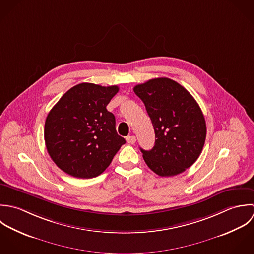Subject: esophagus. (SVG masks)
Segmentation results:
<instances>
[{"label": "esophagus", "instance_id": "obj_1", "mask_svg": "<svg viewBox=\"0 0 254 254\" xmlns=\"http://www.w3.org/2000/svg\"><path fill=\"white\" fill-rule=\"evenodd\" d=\"M136 141V137L134 135H129L127 137V142L129 144H134Z\"/></svg>", "mask_w": 254, "mask_h": 254}]
</instances>
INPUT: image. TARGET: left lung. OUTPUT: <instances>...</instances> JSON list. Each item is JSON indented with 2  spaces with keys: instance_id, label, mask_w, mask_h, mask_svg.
<instances>
[{
  "instance_id": "1",
  "label": "left lung",
  "mask_w": 254,
  "mask_h": 254,
  "mask_svg": "<svg viewBox=\"0 0 254 254\" xmlns=\"http://www.w3.org/2000/svg\"><path fill=\"white\" fill-rule=\"evenodd\" d=\"M134 93L151 119L155 145L143 150V159L154 173L172 177L185 172L201 154L206 138L202 111L181 84L159 77L137 84Z\"/></svg>"
}]
</instances>
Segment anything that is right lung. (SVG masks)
<instances>
[{"label":"right lung","mask_w":254,"mask_h":254,"mask_svg":"<svg viewBox=\"0 0 254 254\" xmlns=\"http://www.w3.org/2000/svg\"><path fill=\"white\" fill-rule=\"evenodd\" d=\"M117 85L80 83L66 91L49 112L44 129L47 151L64 173L95 178L109 167L123 144L115 116L106 107Z\"/></svg>","instance_id":"1"}]
</instances>
